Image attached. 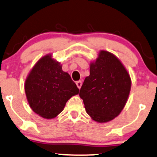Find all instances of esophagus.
<instances>
[{
  "label": "esophagus",
  "mask_w": 157,
  "mask_h": 157,
  "mask_svg": "<svg viewBox=\"0 0 157 157\" xmlns=\"http://www.w3.org/2000/svg\"><path fill=\"white\" fill-rule=\"evenodd\" d=\"M75 84H76L77 87H78V89H80L81 86H82V81H78V82H75Z\"/></svg>",
  "instance_id": "34e87169"
}]
</instances>
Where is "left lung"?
Here are the masks:
<instances>
[{
	"mask_svg": "<svg viewBox=\"0 0 157 157\" xmlns=\"http://www.w3.org/2000/svg\"><path fill=\"white\" fill-rule=\"evenodd\" d=\"M130 90L129 74L121 61L112 53L101 51L90 64V75L84 79L79 96L93 120L105 123L121 113Z\"/></svg>",
	"mask_w": 157,
	"mask_h": 157,
	"instance_id": "left-lung-1",
	"label": "left lung"
}]
</instances>
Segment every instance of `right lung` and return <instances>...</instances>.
Here are the masks:
<instances>
[{
	"mask_svg": "<svg viewBox=\"0 0 157 157\" xmlns=\"http://www.w3.org/2000/svg\"><path fill=\"white\" fill-rule=\"evenodd\" d=\"M25 91L33 111L45 119L56 117L67 101L79 93L70 75L51 55L42 57L32 68L25 80Z\"/></svg>",
	"mask_w": 157,
	"mask_h": 157,
	"instance_id": "right-lung-1",
	"label": "right lung"
}]
</instances>
